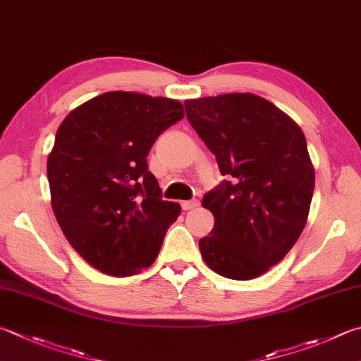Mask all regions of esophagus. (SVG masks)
Listing matches in <instances>:
<instances>
[{
    "label": "esophagus",
    "mask_w": 361,
    "mask_h": 361,
    "mask_svg": "<svg viewBox=\"0 0 361 361\" xmlns=\"http://www.w3.org/2000/svg\"><path fill=\"white\" fill-rule=\"evenodd\" d=\"M198 201L196 200H192V201H183L182 202V209L183 210H192V209H195V207H198Z\"/></svg>",
    "instance_id": "1"
}]
</instances>
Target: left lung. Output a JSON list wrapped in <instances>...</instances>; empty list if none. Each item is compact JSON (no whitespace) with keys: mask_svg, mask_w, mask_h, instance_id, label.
<instances>
[{"mask_svg":"<svg viewBox=\"0 0 361 361\" xmlns=\"http://www.w3.org/2000/svg\"><path fill=\"white\" fill-rule=\"evenodd\" d=\"M187 119L224 182L202 198L215 224L200 240L215 274L247 281L283 261L307 224L314 166L297 122L251 92L188 99Z\"/></svg>","mask_w":361,"mask_h":361,"instance_id":"left-lung-1","label":"left lung"}]
</instances>
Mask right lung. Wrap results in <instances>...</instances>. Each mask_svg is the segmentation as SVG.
I'll return each mask as SVG.
<instances>
[{"label": "right lung", "mask_w": 361, "mask_h": 361, "mask_svg": "<svg viewBox=\"0 0 361 361\" xmlns=\"http://www.w3.org/2000/svg\"><path fill=\"white\" fill-rule=\"evenodd\" d=\"M183 114L179 100L110 91L61 122L47 160L51 207L73 250L102 274L147 269L178 220L180 204L161 200L146 157Z\"/></svg>", "instance_id": "add662e5"}]
</instances>
